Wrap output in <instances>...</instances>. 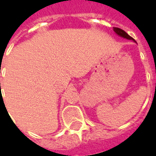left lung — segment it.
Segmentation results:
<instances>
[{
    "instance_id": "1",
    "label": "left lung",
    "mask_w": 156,
    "mask_h": 156,
    "mask_svg": "<svg viewBox=\"0 0 156 156\" xmlns=\"http://www.w3.org/2000/svg\"><path fill=\"white\" fill-rule=\"evenodd\" d=\"M114 31L115 32V33H117L118 35L120 36V37H124V38L129 39V40H134L133 37H131L130 36L128 35L127 33L124 32V30H122V29L118 28V27H114Z\"/></svg>"
}]
</instances>
